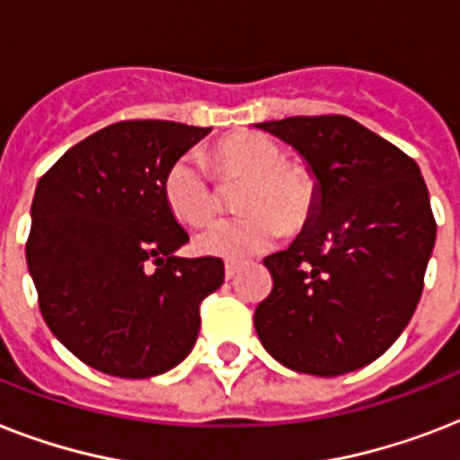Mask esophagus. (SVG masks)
<instances>
[{
	"mask_svg": "<svg viewBox=\"0 0 460 460\" xmlns=\"http://www.w3.org/2000/svg\"><path fill=\"white\" fill-rule=\"evenodd\" d=\"M238 265H241L238 260H226V262H224V274H226V279H234V277H236Z\"/></svg>",
	"mask_w": 460,
	"mask_h": 460,
	"instance_id": "34e87169",
	"label": "esophagus"
}]
</instances>
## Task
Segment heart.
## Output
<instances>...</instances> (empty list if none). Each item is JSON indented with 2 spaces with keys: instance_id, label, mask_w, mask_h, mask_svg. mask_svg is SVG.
Masks as SVG:
<instances>
[{
  "instance_id": "1",
  "label": "heart",
  "mask_w": 460,
  "mask_h": 460,
  "mask_svg": "<svg viewBox=\"0 0 460 460\" xmlns=\"http://www.w3.org/2000/svg\"><path fill=\"white\" fill-rule=\"evenodd\" d=\"M219 181L243 179L238 208L243 215L222 219L202 231L198 251L222 258H251L284 234L301 231L317 205V179L301 162L287 159L284 147L258 131H236L209 147ZM166 209L186 226L209 222L219 209V188L202 159L186 155L162 176Z\"/></svg>"
}]
</instances>
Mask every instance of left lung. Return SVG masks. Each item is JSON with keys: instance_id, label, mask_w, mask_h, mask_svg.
Returning <instances> with one entry per match:
<instances>
[{"instance_id": "obj_1", "label": "left lung", "mask_w": 460, "mask_h": 460, "mask_svg": "<svg viewBox=\"0 0 460 460\" xmlns=\"http://www.w3.org/2000/svg\"><path fill=\"white\" fill-rule=\"evenodd\" d=\"M305 157L317 205L287 251L265 258L272 291L255 307L267 353L336 377L377 360L413 317L437 222L420 166L341 114L265 121Z\"/></svg>"}]
</instances>
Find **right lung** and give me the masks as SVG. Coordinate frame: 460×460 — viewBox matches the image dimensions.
<instances>
[{"label":"right lung","instance_id":"1","mask_svg":"<svg viewBox=\"0 0 460 460\" xmlns=\"http://www.w3.org/2000/svg\"><path fill=\"white\" fill-rule=\"evenodd\" d=\"M209 128L136 119L93 133L40 179L25 243L40 313L90 367L146 379L190 353L219 258H176L188 234L166 209V166Z\"/></svg>","mask_w":460,"mask_h":460}]
</instances>
